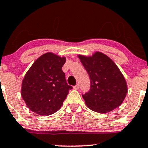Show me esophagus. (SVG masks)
<instances>
[{
	"instance_id": "obj_1",
	"label": "esophagus",
	"mask_w": 148,
	"mask_h": 148,
	"mask_svg": "<svg viewBox=\"0 0 148 148\" xmlns=\"http://www.w3.org/2000/svg\"><path fill=\"white\" fill-rule=\"evenodd\" d=\"M74 89L75 90H79V84H76V86H74Z\"/></svg>"
}]
</instances>
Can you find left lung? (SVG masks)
<instances>
[{"label": "left lung", "mask_w": 148, "mask_h": 148, "mask_svg": "<svg viewBox=\"0 0 148 148\" xmlns=\"http://www.w3.org/2000/svg\"><path fill=\"white\" fill-rule=\"evenodd\" d=\"M79 57L90 80L89 91L82 95L88 108L104 113L120 106L126 97L127 87L116 64L100 52L92 57Z\"/></svg>", "instance_id": "obj_1"}]
</instances>
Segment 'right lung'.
Masks as SVG:
<instances>
[{"mask_svg": "<svg viewBox=\"0 0 148 148\" xmlns=\"http://www.w3.org/2000/svg\"><path fill=\"white\" fill-rule=\"evenodd\" d=\"M65 62V58L47 53L30 67L21 87V96L30 111L49 115L60 109L69 90L72 89L62 70Z\"/></svg>", "mask_w": 148, "mask_h": 148, "instance_id": "right-lung-1", "label": "right lung"}]
</instances>
